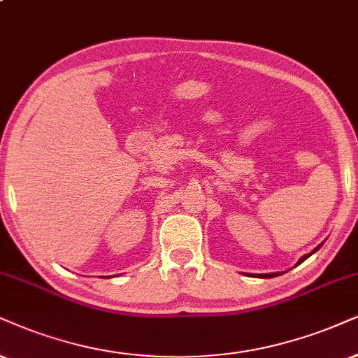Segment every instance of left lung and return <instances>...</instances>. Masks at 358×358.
I'll list each match as a JSON object with an SVG mask.
<instances>
[{
    "mask_svg": "<svg viewBox=\"0 0 358 358\" xmlns=\"http://www.w3.org/2000/svg\"><path fill=\"white\" fill-rule=\"evenodd\" d=\"M320 246H322V244H319V246H317V248H315V250H314V251H312V252H309V255L302 256V257H301V259H299V261H297V264H301V262H304V261L307 259V257H309V256H312V255H314V252H315V251H319V248H320ZM297 264H296V266H297ZM279 274H280V273H271V274H259V275H257V278H275V275H279Z\"/></svg>",
    "mask_w": 358,
    "mask_h": 358,
    "instance_id": "obj_1",
    "label": "left lung"
}]
</instances>
